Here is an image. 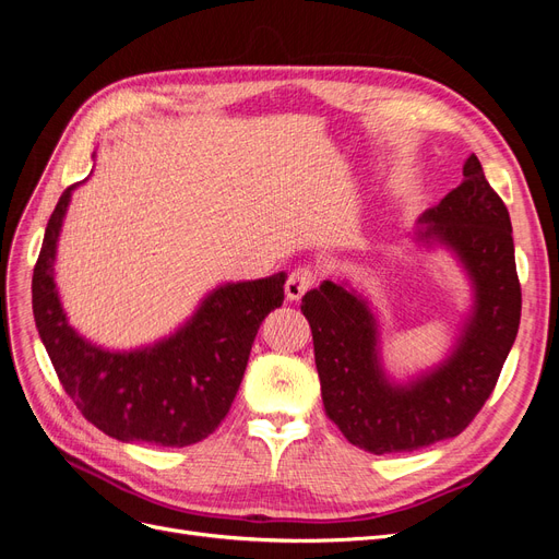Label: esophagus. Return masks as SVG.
<instances>
[{
	"label": "esophagus",
	"instance_id": "esophagus-1",
	"mask_svg": "<svg viewBox=\"0 0 559 559\" xmlns=\"http://www.w3.org/2000/svg\"><path fill=\"white\" fill-rule=\"evenodd\" d=\"M314 284H317V275L312 273V270L310 267H298L289 275V280H286L284 296H286V300H292V302L300 300L312 289Z\"/></svg>",
	"mask_w": 559,
	"mask_h": 559
}]
</instances>
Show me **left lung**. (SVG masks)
I'll return each mask as SVG.
<instances>
[{
    "label": "left lung",
    "instance_id": "obj_1",
    "mask_svg": "<svg viewBox=\"0 0 559 559\" xmlns=\"http://www.w3.org/2000/svg\"><path fill=\"white\" fill-rule=\"evenodd\" d=\"M413 240L448 249L471 282V308L448 357L411 380L382 361L378 310L349 280L302 296L326 415L352 445L373 454L411 452L460 436L492 394L520 326L511 216L476 156L464 181L417 218Z\"/></svg>",
    "mask_w": 559,
    "mask_h": 559
}]
</instances>
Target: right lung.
Returning a JSON list of instances; mask_svg holds the SVG:
<instances>
[{
	"instance_id": "add662e5",
	"label": "right lung",
	"mask_w": 559,
	"mask_h": 559,
	"mask_svg": "<svg viewBox=\"0 0 559 559\" xmlns=\"http://www.w3.org/2000/svg\"><path fill=\"white\" fill-rule=\"evenodd\" d=\"M76 186L48 218L32 277V312L50 364L83 417L116 441L193 445L230 411L261 321L282 306L286 275L218 284L177 331L151 345H95L70 324L56 286L58 240Z\"/></svg>"
}]
</instances>
